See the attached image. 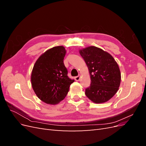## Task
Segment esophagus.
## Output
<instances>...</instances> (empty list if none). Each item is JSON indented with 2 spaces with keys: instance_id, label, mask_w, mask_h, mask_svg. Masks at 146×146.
Listing matches in <instances>:
<instances>
[{
  "instance_id": "esophagus-1",
  "label": "esophagus",
  "mask_w": 146,
  "mask_h": 146,
  "mask_svg": "<svg viewBox=\"0 0 146 146\" xmlns=\"http://www.w3.org/2000/svg\"><path fill=\"white\" fill-rule=\"evenodd\" d=\"M80 76H78L75 77V80L77 82L80 80Z\"/></svg>"
}]
</instances>
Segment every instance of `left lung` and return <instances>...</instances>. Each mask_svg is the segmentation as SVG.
<instances>
[{"instance_id": "8db88e82", "label": "left lung", "mask_w": 146, "mask_h": 146, "mask_svg": "<svg viewBox=\"0 0 146 146\" xmlns=\"http://www.w3.org/2000/svg\"><path fill=\"white\" fill-rule=\"evenodd\" d=\"M88 66L91 85L85 94L96 104L107 102L119 90L121 80L120 69L113 57L102 49L90 46L79 51Z\"/></svg>"}]
</instances>
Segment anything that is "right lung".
<instances>
[{
    "label": "right lung",
    "instance_id": "1",
    "mask_svg": "<svg viewBox=\"0 0 146 146\" xmlns=\"http://www.w3.org/2000/svg\"><path fill=\"white\" fill-rule=\"evenodd\" d=\"M66 52L63 46L52 47L39 56L33 66L32 88L38 98L46 104L55 105L63 100L74 82L68 76L64 64Z\"/></svg>",
    "mask_w": 146,
    "mask_h": 146
}]
</instances>
